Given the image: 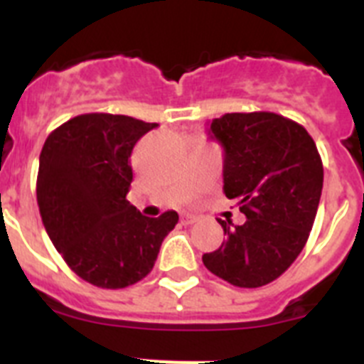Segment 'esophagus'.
<instances>
[{"label": "esophagus", "mask_w": 364, "mask_h": 364, "mask_svg": "<svg viewBox=\"0 0 364 364\" xmlns=\"http://www.w3.org/2000/svg\"><path fill=\"white\" fill-rule=\"evenodd\" d=\"M180 220H182V224H184V226H189V224H195V222L198 220V217H195V215H182V218H180Z\"/></svg>", "instance_id": "34e87169"}]
</instances>
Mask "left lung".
Returning <instances> with one entry per match:
<instances>
[{"mask_svg":"<svg viewBox=\"0 0 364 364\" xmlns=\"http://www.w3.org/2000/svg\"><path fill=\"white\" fill-rule=\"evenodd\" d=\"M224 147V193L239 198L247 220L202 262L222 281L260 288L294 264L310 237L321 191L323 160L297 122L269 111L228 112L211 122Z\"/></svg>","mask_w":364,"mask_h":364,"instance_id":"left-lung-1","label":"left lung"}]
</instances>
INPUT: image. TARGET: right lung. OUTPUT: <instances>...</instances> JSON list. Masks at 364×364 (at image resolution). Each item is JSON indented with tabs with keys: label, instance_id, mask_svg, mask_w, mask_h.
Masks as SVG:
<instances>
[{
	"label": "right lung",
	"instance_id": "right-lung-1",
	"mask_svg": "<svg viewBox=\"0 0 364 364\" xmlns=\"http://www.w3.org/2000/svg\"><path fill=\"white\" fill-rule=\"evenodd\" d=\"M156 124L87 112L53 131L40 154L36 197L58 253L80 279L105 290L142 281L176 211L142 217L129 204L134 144Z\"/></svg>",
	"mask_w": 364,
	"mask_h": 364
}]
</instances>
